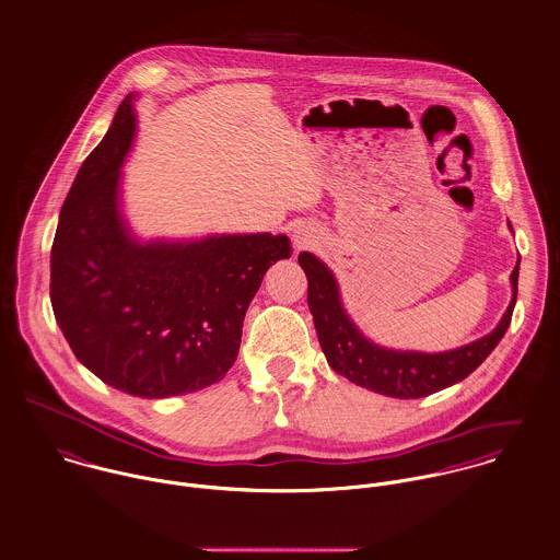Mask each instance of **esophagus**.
I'll list each match as a JSON object with an SVG mask.
<instances>
[{
  "instance_id": "obj_1",
  "label": "esophagus",
  "mask_w": 560,
  "mask_h": 560,
  "mask_svg": "<svg viewBox=\"0 0 560 560\" xmlns=\"http://www.w3.org/2000/svg\"><path fill=\"white\" fill-rule=\"evenodd\" d=\"M319 243V235L317 231H313L311 226H298L293 231V245H295V252H302V249H311Z\"/></svg>"
}]
</instances>
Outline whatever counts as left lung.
Instances as JSON below:
<instances>
[{"instance_id": "1", "label": "left lung", "mask_w": 560, "mask_h": 560, "mask_svg": "<svg viewBox=\"0 0 560 560\" xmlns=\"http://www.w3.org/2000/svg\"><path fill=\"white\" fill-rule=\"evenodd\" d=\"M298 260L308 278V308L313 313L320 349L329 366L349 382L395 399L429 397L466 380L502 340L517 300L520 260L511 273L513 300L491 334L444 353L393 351L373 345L355 329L340 306V295L331 271L317 256L302 252Z\"/></svg>"}]
</instances>
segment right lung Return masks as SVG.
<instances>
[{
	"label": "right lung",
	"mask_w": 560,
	"mask_h": 560,
	"mask_svg": "<svg viewBox=\"0 0 560 560\" xmlns=\"http://www.w3.org/2000/svg\"><path fill=\"white\" fill-rule=\"evenodd\" d=\"M136 133L129 94L81 163L51 245V306L81 364L116 390L165 399L224 380L265 271L284 235L138 243L118 213L120 165Z\"/></svg>",
	"instance_id": "1"
}]
</instances>
